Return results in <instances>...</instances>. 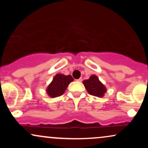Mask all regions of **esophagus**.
<instances>
[{
  "label": "esophagus",
  "instance_id": "34e87169",
  "mask_svg": "<svg viewBox=\"0 0 148 148\" xmlns=\"http://www.w3.org/2000/svg\"><path fill=\"white\" fill-rule=\"evenodd\" d=\"M76 81H77L78 82H82V78H80V79H77Z\"/></svg>",
  "mask_w": 148,
  "mask_h": 148
}]
</instances>
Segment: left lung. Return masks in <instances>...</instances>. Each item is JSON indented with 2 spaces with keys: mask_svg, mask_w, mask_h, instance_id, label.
Here are the masks:
<instances>
[{
  "mask_svg": "<svg viewBox=\"0 0 148 148\" xmlns=\"http://www.w3.org/2000/svg\"><path fill=\"white\" fill-rule=\"evenodd\" d=\"M83 84L90 95L98 97H103L107 90L104 85L99 81L97 76L95 74L91 75L88 79L84 80Z\"/></svg>",
  "mask_w": 148,
  "mask_h": 148,
  "instance_id": "8db88e82",
  "label": "left lung"
}]
</instances>
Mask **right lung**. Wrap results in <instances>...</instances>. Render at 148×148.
Returning <instances> with one entry per match:
<instances>
[{
    "label": "right lung",
    "mask_w": 148,
    "mask_h": 148,
    "mask_svg": "<svg viewBox=\"0 0 148 148\" xmlns=\"http://www.w3.org/2000/svg\"><path fill=\"white\" fill-rule=\"evenodd\" d=\"M74 81L71 75L57 74L46 89L47 95L51 98L57 97L64 94L68 85Z\"/></svg>",
    "instance_id": "add662e5"
}]
</instances>
